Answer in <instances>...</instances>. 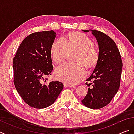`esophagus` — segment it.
I'll return each mask as SVG.
<instances>
[{
	"mask_svg": "<svg viewBox=\"0 0 134 134\" xmlns=\"http://www.w3.org/2000/svg\"><path fill=\"white\" fill-rule=\"evenodd\" d=\"M64 87H72V86L67 85V84H64Z\"/></svg>",
	"mask_w": 134,
	"mask_h": 134,
	"instance_id": "34e87169",
	"label": "esophagus"
}]
</instances>
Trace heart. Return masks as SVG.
I'll list each match as a JSON object with an SVG mask.
<instances>
[{
	"mask_svg": "<svg viewBox=\"0 0 134 134\" xmlns=\"http://www.w3.org/2000/svg\"><path fill=\"white\" fill-rule=\"evenodd\" d=\"M77 50L74 58L76 63H65L55 69V77L68 85L76 84L85 79L86 71L83 67L91 69L96 65L99 59V49L85 34L71 32L68 39L59 38L51 47V57L53 62L58 64L66 58L68 51Z\"/></svg>",
	"mask_w": 134,
	"mask_h": 134,
	"instance_id": "heart-1",
	"label": "heart"
}]
</instances>
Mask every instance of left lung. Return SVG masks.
Segmentation results:
<instances>
[{
    "mask_svg": "<svg viewBox=\"0 0 134 134\" xmlns=\"http://www.w3.org/2000/svg\"><path fill=\"white\" fill-rule=\"evenodd\" d=\"M91 31L98 42L100 56L92 74L86 80V85L89 89L81 102L86 107L98 109L108 105L118 91L122 62L119 49L112 38L102 32Z\"/></svg>",
    "mask_w": 134,
    "mask_h": 134,
    "instance_id": "8db88e82",
    "label": "left lung"
}]
</instances>
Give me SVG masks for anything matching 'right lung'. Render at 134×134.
Wrapping results in <instances>:
<instances>
[{
	"label": "right lung",
	"mask_w": 134,
	"mask_h": 134,
	"mask_svg": "<svg viewBox=\"0 0 134 134\" xmlns=\"http://www.w3.org/2000/svg\"><path fill=\"white\" fill-rule=\"evenodd\" d=\"M54 31L37 32L20 44L13 60V83L22 99L31 107L42 109L52 105L64 85L58 81L47 83L53 70L51 47Z\"/></svg>",
	"instance_id": "add662e5"
}]
</instances>
